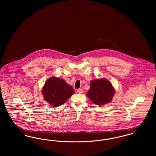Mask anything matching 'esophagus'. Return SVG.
Segmentation results:
<instances>
[{"instance_id":"1","label":"esophagus","mask_w":156,"mask_h":156,"mask_svg":"<svg viewBox=\"0 0 156 156\" xmlns=\"http://www.w3.org/2000/svg\"><path fill=\"white\" fill-rule=\"evenodd\" d=\"M77 92L79 94H82L83 92V90L82 89H77Z\"/></svg>"}]
</instances>
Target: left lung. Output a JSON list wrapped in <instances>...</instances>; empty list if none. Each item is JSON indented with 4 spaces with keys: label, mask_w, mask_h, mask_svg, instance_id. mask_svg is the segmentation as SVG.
Instances as JSON below:
<instances>
[{
    "label": "left lung",
    "mask_w": 156,
    "mask_h": 156,
    "mask_svg": "<svg viewBox=\"0 0 156 156\" xmlns=\"http://www.w3.org/2000/svg\"><path fill=\"white\" fill-rule=\"evenodd\" d=\"M114 94L111 83L105 79H99L90 81L87 97L94 104L102 105L110 102Z\"/></svg>",
    "instance_id": "8db88e82"
}]
</instances>
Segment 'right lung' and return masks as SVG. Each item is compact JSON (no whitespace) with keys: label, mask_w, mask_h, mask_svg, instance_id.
<instances>
[{"label":"right lung","mask_w":156,"mask_h":156,"mask_svg":"<svg viewBox=\"0 0 156 156\" xmlns=\"http://www.w3.org/2000/svg\"><path fill=\"white\" fill-rule=\"evenodd\" d=\"M42 93L47 102L57 107L64 104L74 94V90L64 80L52 76L45 82Z\"/></svg>","instance_id":"obj_1"}]
</instances>
